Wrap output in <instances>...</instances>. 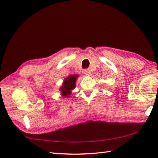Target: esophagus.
<instances>
[{
  "label": "esophagus",
  "mask_w": 158,
  "mask_h": 158,
  "mask_svg": "<svg viewBox=\"0 0 158 158\" xmlns=\"http://www.w3.org/2000/svg\"><path fill=\"white\" fill-rule=\"evenodd\" d=\"M90 70H89V69H85L84 70V74H86V75H89V74H90L91 73H90Z\"/></svg>",
  "instance_id": "obj_1"
}]
</instances>
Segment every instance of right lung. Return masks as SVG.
<instances>
[{"label":"right lung","instance_id":"right-lung-1","mask_svg":"<svg viewBox=\"0 0 158 158\" xmlns=\"http://www.w3.org/2000/svg\"><path fill=\"white\" fill-rule=\"evenodd\" d=\"M78 78L77 74L70 75L66 77L64 80L63 85L60 87V91L61 95L64 97H69V95L71 94V91L76 86V81Z\"/></svg>","mask_w":158,"mask_h":158}]
</instances>
